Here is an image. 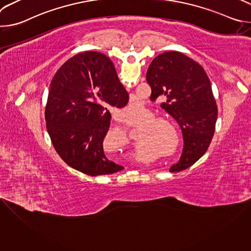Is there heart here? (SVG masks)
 Masks as SVG:
<instances>
[{
	"label": "heart",
	"instance_id": "b5f03b06",
	"mask_svg": "<svg viewBox=\"0 0 251 251\" xmlns=\"http://www.w3.org/2000/svg\"><path fill=\"white\" fill-rule=\"evenodd\" d=\"M149 117L153 114L149 112ZM139 141L144 142L138 148L137 155L144 157V153L154 151L164 157L173 156L180 148V133L172 122L164 118H151L138 129ZM119 141H124L125 134L121 130H115Z\"/></svg>",
	"mask_w": 251,
	"mask_h": 251
}]
</instances>
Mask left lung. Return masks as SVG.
Wrapping results in <instances>:
<instances>
[{"mask_svg":"<svg viewBox=\"0 0 251 251\" xmlns=\"http://www.w3.org/2000/svg\"><path fill=\"white\" fill-rule=\"evenodd\" d=\"M146 78L151 98H165L161 107L182 129L183 153L170 172L186 170L206 152L216 129L218 106L209 79L198 62L178 51L156 56Z\"/></svg>","mask_w":251,"mask_h":251,"instance_id":"8db88e82","label":"left lung"}]
</instances>
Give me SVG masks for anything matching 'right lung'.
Listing matches in <instances>:
<instances>
[{
    "instance_id": "1",
    "label": "right lung",
    "mask_w": 251,
    "mask_h": 251,
    "mask_svg": "<svg viewBox=\"0 0 251 251\" xmlns=\"http://www.w3.org/2000/svg\"><path fill=\"white\" fill-rule=\"evenodd\" d=\"M128 100L105 54L85 51L63 63L51 81L46 106L47 128L60 158L88 176L123 170L106 158L103 140L110 126L108 108H122Z\"/></svg>"
}]
</instances>
